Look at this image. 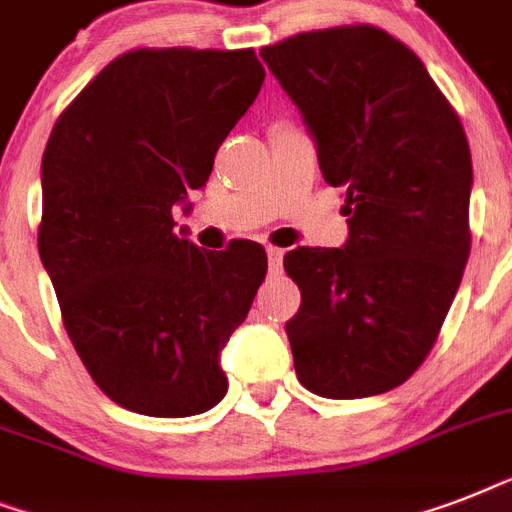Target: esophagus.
<instances>
[{
	"label": "esophagus",
	"instance_id": "obj_1",
	"mask_svg": "<svg viewBox=\"0 0 512 512\" xmlns=\"http://www.w3.org/2000/svg\"><path fill=\"white\" fill-rule=\"evenodd\" d=\"M268 265H271V273H279L281 271V263H284V249L279 247H268Z\"/></svg>",
	"mask_w": 512,
	"mask_h": 512
}]
</instances>
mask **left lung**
<instances>
[{
	"label": "left lung",
	"instance_id": "left-lung-1",
	"mask_svg": "<svg viewBox=\"0 0 512 512\" xmlns=\"http://www.w3.org/2000/svg\"><path fill=\"white\" fill-rule=\"evenodd\" d=\"M342 188V249L297 247V380L324 398L398 388L436 345L470 255L473 164L428 68L382 28H319L260 50Z\"/></svg>",
	"mask_w": 512,
	"mask_h": 512
}]
</instances>
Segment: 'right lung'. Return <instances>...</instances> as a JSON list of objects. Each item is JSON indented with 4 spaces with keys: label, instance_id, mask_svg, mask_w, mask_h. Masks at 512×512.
Here are the masks:
<instances>
[{
    "label": "right lung",
    "instance_id": "right-lung-1",
    "mask_svg": "<svg viewBox=\"0 0 512 512\" xmlns=\"http://www.w3.org/2000/svg\"><path fill=\"white\" fill-rule=\"evenodd\" d=\"M255 50L140 47L58 116L42 156L39 255L87 372L114 404L191 417L225 396L220 350L268 271L257 241L175 233V204L263 87ZM188 212V207H185Z\"/></svg>",
    "mask_w": 512,
    "mask_h": 512
}]
</instances>
